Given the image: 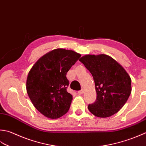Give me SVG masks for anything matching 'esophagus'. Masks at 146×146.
I'll return each instance as SVG.
<instances>
[{
	"mask_svg": "<svg viewBox=\"0 0 146 146\" xmlns=\"http://www.w3.org/2000/svg\"><path fill=\"white\" fill-rule=\"evenodd\" d=\"M84 88H82V89L81 90H80V91H78V93L79 94H84Z\"/></svg>",
	"mask_w": 146,
	"mask_h": 146,
	"instance_id": "esophagus-1",
	"label": "esophagus"
}]
</instances>
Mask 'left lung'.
<instances>
[{"label": "left lung", "instance_id": "1", "mask_svg": "<svg viewBox=\"0 0 146 146\" xmlns=\"http://www.w3.org/2000/svg\"><path fill=\"white\" fill-rule=\"evenodd\" d=\"M79 61L93 76L97 98L88 109L99 118L110 117L120 110L132 92L131 78L121 65L106 54L84 56Z\"/></svg>", "mask_w": 146, "mask_h": 146}]
</instances>
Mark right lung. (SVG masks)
<instances>
[{
	"label": "right lung",
	"mask_w": 146,
	"mask_h": 146,
	"mask_svg": "<svg viewBox=\"0 0 146 146\" xmlns=\"http://www.w3.org/2000/svg\"><path fill=\"white\" fill-rule=\"evenodd\" d=\"M81 55L71 50L56 48L45 54L31 68L26 88L36 109L51 119L59 118L70 109L72 95L66 88V73Z\"/></svg>",
	"instance_id": "right-lung-1"
}]
</instances>
